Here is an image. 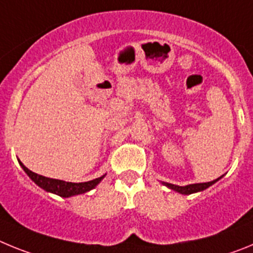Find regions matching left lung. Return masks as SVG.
I'll return each instance as SVG.
<instances>
[{
  "mask_svg": "<svg viewBox=\"0 0 253 253\" xmlns=\"http://www.w3.org/2000/svg\"><path fill=\"white\" fill-rule=\"evenodd\" d=\"M222 177V176H220ZM220 177H218L216 180L210 181V182H203V184H191V185H187V186H178V185H172V184H167V182H163V184L166 185L167 187L169 189L175 190L177 193L180 194H185V195H189V194H194V193H198V191H203V190L208 189L209 186L216 182Z\"/></svg>",
  "mask_w": 253,
  "mask_h": 253,
  "instance_id": "left-lung-1",
  "label": "left lung"
}]
</instances>
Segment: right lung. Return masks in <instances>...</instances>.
<instances>
[{
    "mask_svg": "<svg viewBox=\"0 0 253 253\" xmlns=\"http://www.w3.org/2000/svg\"><path fill=\"white\" fill-rule=\"evenodd\" d=\"M20 165L24 169V171L28 173L29 177L34 181L38 186H40L42 189L45 190V191H49V193L57 194V195L62 196V198H69V196L87 193V191L92 190L104 178V176H101V177L87 181V182H66V181L55 180V178L38 175L35 172L30 171L28 167L24 166L21 162H20Z\"/></svg>",
    "mask_w": 253,
    "mask_h": 253,
    "instance_id": "obj_1",
    "label": "right lung"
}]
</instances>
